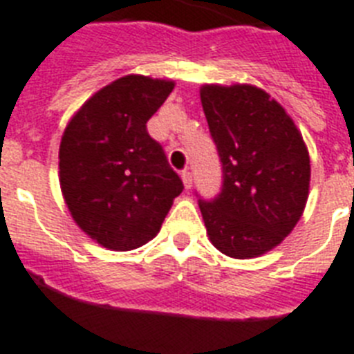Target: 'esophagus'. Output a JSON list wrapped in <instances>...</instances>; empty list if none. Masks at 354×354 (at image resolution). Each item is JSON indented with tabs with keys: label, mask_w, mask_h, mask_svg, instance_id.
Returning a JSON list of instances; mask_svg holds the SVG:
<instances>
[{
	"label": "esophagus",
	"mask_w": 354,
	"mask_h": 354,
	"mask_svg": "<svg viewBox=\"0 0 354 354\" xmlns=\"http://www.w3.org/2000/svg\"><path fill=\"white\" fill-rule=\"evenodd\" d=\"M182 180H183V185H185V189H191L192 185V176H191V172L187 171H182Z\"/></svg>",
	"instance_id": "esophagus-1"
}]
</instances>
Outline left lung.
I'll list each match as a JSON object with an SVG mask.
<instances>
[{
	"mask_svg": "<svg viewBox=\"0 0 354 354\" xmlns=\"http://www.w3.org/2000/svg\"><path fill=\"white\" fill-rule=\"evenodd\" d=\"M202 107L222 160V192L200 200L209 240L238 260L283 242L306 209L311 163L291 116L266 91L202 85Z\"/></svg>",
	"mask_w": 354,
	"mask_h": 354,
	"instance_id": "8db88e82",
	"label": "left lung"
}]
</instances>
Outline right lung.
Returning <instances> with one entry per match:
<instances>
[{
	"label": "right lung",
	"instance_id": "1",
	"mask_svg": "<svg viewBox=\"0 0 354 354\" xmlns=\"http://www.w3.org/2000/svg\"><path fill=\"white\" fill-rule=\"evenodd\" d=\"M174 88L172 80L129 74L88 97L59 143V185L76 225L111 251H131L156 236L183 191L149 118Z\"/></svg>",
	"mask_w": 354,
	"mask_h": 354
}]
</instances>
